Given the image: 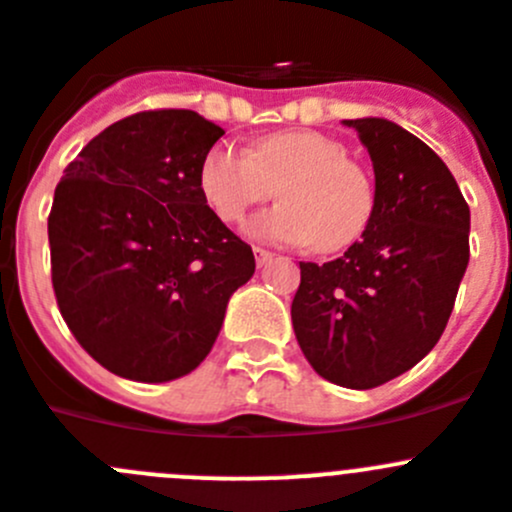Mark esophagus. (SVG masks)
<instances>
[{
  "label": "esophagus",
  "instance_id": "34e87169",
  "mask_svg": "<svg viewBox=\"0 0 512 512\" xmlns=\"http://www.w3.org/2000/svg\"><path fill=\"white\" fill-rule=\"evenodd\" d=\"M253 253H256V264L259 266H266V264H271V261H274V253L271 251H266V248H253Z\"/></svg>",
  "mask_w": 512,
  "mask_h": 512
}]
</instances>
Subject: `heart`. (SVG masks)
I'll return each instance as SVG.
<instances>
[{
  "label": "heart",
  "mask_w": 512,
  "mask_h": 512,
  "mask_svg": "<svg viewBox=\"0 0 512 512\" xmlns=\"http://www.w3.org/2000/svg\"><path fill=\"white\" fill-rule=\"evenodd\" d=\"M205 203L223 223H243L279 185L281 200L251 223V236L281 246L345 248L363 236L375 192L368 172L337 139L314 129H284L248 149L218 142L198 170Z\"/></svg>",
  "instance_id": "obj_1"
}]
</instances>
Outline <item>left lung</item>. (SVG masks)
Here are the masks:
<instances>
[{"label":"left lung","instance_id":"8db88e82","mask_svg":"<svg viewBox=\"0 0 512 512\" xmlns=\"http://www.w3.org/2000/svg\"><path fill=\"white\" fill-rule=\"evenodd\" d=\"M342 124L373 162V215L340 259L299 261L292 325L325 381L365 391L414 368L442 337L470 264V208L411 131L378 116Z\"/></svg>","mask_w":512,"mask_h":512}]
</instances>
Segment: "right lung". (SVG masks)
Segmentation results:
<instances>
[{
    "label": "right lung",
    "instance_id": "1",
    "mask_svg": "<svg viewBox=\"0 0 512 512\" xmlns=\"http://www.w3.org/2000/svg\"><path fill=\"white\" fill-rule=\"evenodd\" d=\"M225 131L195 111L126 116L65 167L48 218L65 325L111 373L167 383L198 368L225 307L256 271L208 208L205 152Z\"/></svg>",
    "mask_w": 512,
    "mask_h": 512
}]
</instances>
